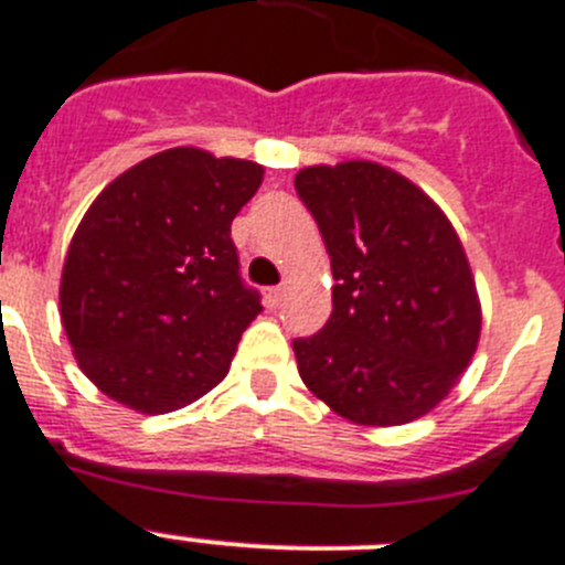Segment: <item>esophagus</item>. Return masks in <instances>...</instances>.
<instances>
[{
    "label": "esophagus",
    "instance_id": "34e87169",
    "mask_svg": "<svg viewBox=\"0 0 565 565\" xmlns=\"http://www.w3.org/2000/svg\"><path fill=\"white\" fill-rule=\"evenodd\" d=\"M266 302H268V308H277V305L282 302V286L268 288V291H266Z\"/></svg>",
    "mask_w": 565,
    "mask_h": 565
}]
</instances>
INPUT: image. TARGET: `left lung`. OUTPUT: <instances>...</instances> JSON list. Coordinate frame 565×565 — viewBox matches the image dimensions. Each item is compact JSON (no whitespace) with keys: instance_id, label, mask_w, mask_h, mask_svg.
I'll return each instance as SVG.
<instances>
[{"instance_id":"8db88e82","label":"left lung","mask_w":565,"mask_h":565,"mask_svg":"<svg viewBox=\"0 0 565 565\" xmlns=\"http://www.w3.org/2000/svg\"><path fill=\"white\" fill-rule=\"evenodd\" d=\"M333 268V313L294 339L299 375L361 426H403L431 412L470 364L482 308L445 212L375 162L317 164L294 179Z\"/></svg>"}]
</instances>
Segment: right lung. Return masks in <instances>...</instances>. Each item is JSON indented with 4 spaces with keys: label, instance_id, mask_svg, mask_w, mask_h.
<instances>
[{
    "label": "right lung",
    "instance_id": "obj_1",
    "mask_svg": "<svg viewBox=\"0 0 565 565\" xmlns=\"http://www.w3.org/2000/svg\"><path fill=\"white\" fill-rule=\"evenodd\" d=\"M260 181L257 162L170 148L86 210L61 274V322L111 401L168 414L224 381L263 310L232 243V218Z\"/></svg>",
    "mask_w": 565,
    "mask_h": 565
}]
</instances>
